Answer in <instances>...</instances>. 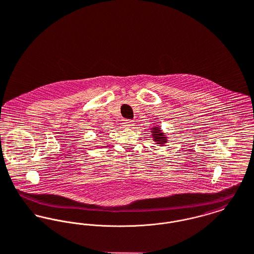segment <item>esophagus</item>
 Wrapping results in <instances>:
<instances>
[{
    "label": "esophagus",
    "mask_w": 254,
    "mask_h": 254,
    "mask_svg": "<svg viewBox=\"0 0 254 254\" xmlns=\"http://www.w3.org/2000/svg\"><path fill=\"white\" fill-rule=\"evenodd\" d=\"M124 126H125L126 127H131L134 126V122L131 121V120H126V121L124 122Z\"/></svg>",
    "instance_id": "1"
}]
</instances>
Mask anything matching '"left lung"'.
<instances>
[{
    "instance_id": "1",
    "label": "left lung",
    "mask_w": 254,
    "mask_h": 254,
    "mask_svg": "<svg viewBox=\"0 0 254 254\" xmlns=\"http://www.w3.org/2000/svg\"><path fill=\"white\" fill-rule=\"evenodd\" d=\"M153 137H154V140L157 142V144H164L167 142V137L165 136V134L161 131L160 128L158 127H155L153 128Z\"/></svg>"
}]
</instances>
